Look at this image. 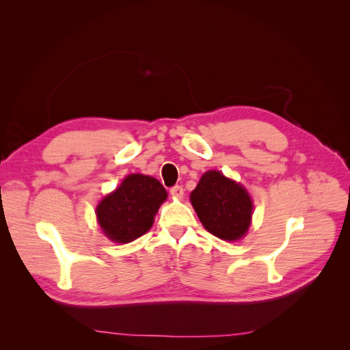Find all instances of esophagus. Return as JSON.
I'll list each match as a JSON object with an SVG mask.
<instances>
[{
  "instance_id": "obj_1",
  "label": "esophagus",
  "mask_w": 350,
  "mask_h": 350,
  "mask_svg": "<svg viewBox=\"0 0 350 350\" xmlns=\"http://www.w3.org/2000/svg\"><path fill=\"white\" fill-rule=\"evenodd\" d=\"M171 194L176 198H183L184 197V188L181 185H175L171 188Z\"/></svg>"
}]
</instances>
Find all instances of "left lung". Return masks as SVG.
<instances>
[{"instance_id": "1", "label": "left lung", "mask_w": 350, "mask_h": 350, "mask_svg": "<svg viewBox=\"0 0 350 350\" xmlns=\"http://www.w3.org/2000/svg\"><path fill=\"white\" fill-rule=\"evenodd\" d=\"M203 226L224 241H237L251 225L252 200L241 184L219 171H207L189 196Z\"/></svg>"}]
</instances>
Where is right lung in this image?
<instances>
[{
    "instance_id": "obj_1",
    "label": "right lung",
    "mask_w": 350,
    "mask_h": 350,
    "mask_svg": "<svg viewBox=\"0 0 350 350\" xmlns=\"http://www.w3.org/2000/svg\"><path fill=\"white\" fill-rule=\"evenodd\" d=\"M167 193L156 178L131 174L96 207L98 221L111 241L126 243L144 235L153 225Z\"/></svg>"
}]
</instances>
